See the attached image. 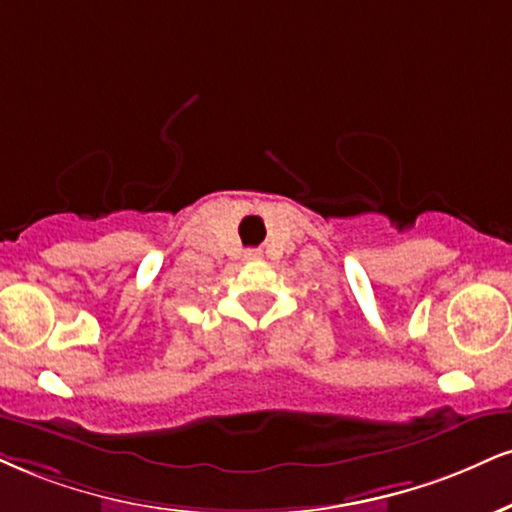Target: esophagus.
Wrapping results in <instances>:
<instances>
[{"label": "esophagus", "mask_w": 512, "mask_h": 512, "mask_svg": "<svg viewBox=\"0 0 512 512\" xmlns=\"http://www.w3.org/2000/svg\"><path fill=\"white\" fill-rule=\"evenodd\" d=\"M248 257H252V260H257V257H260V252H257V250H250V252H248Z\"/></svg>", "instance_id": "esophagus-1"}]
</instances>
